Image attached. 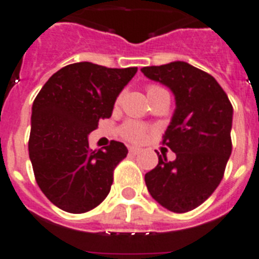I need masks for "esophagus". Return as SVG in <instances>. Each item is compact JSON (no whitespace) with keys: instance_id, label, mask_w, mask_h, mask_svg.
Wrapping results in <instances>:
<instances>
[{"instance_id":"obj_1","label":"esophagus","mask_w":259,"mask_h":259,"mask_svg":"<svg viewBox=\"0 0 259 259\" xmlns=\"http://www.w3.org/2000/svg\"><path fill=\"white\" fill-rule=\"evenodd\" d=\"M129 153L132 155H137V154L141 153V149H138V147H129Z\"/></svg>"}]
</instances>
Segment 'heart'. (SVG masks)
<instances>
[{
    "label": "heart",
    "instance_id": "1",
    "mask_svg": "<svg viewBox=\"0 0 259 259\" xmlns=\"http://www.w3.org/2000/svg\"><path fill=\"white\" fill-rule=\"evenodd\" d=\"M146 93L147 96H149V100H151L153 97L160 95V93H166V91L159 85H149L146 88ZM121 100H122V96L119 95L116 100V105H118V104L121 103ZM121 136H122L125 140L130 141V142H142L147 136V127L138 122H127L121 127Z\"/></svg>",
    "mask_w": 259,
    "mask_h": 259
}]
</instances>
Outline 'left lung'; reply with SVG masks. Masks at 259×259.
<instances>
[{
    "instance_id": "obj_1",
    "label": "left lung",
    "mask_w": 259,
    "mask_h": 259,
    "mask_svg": "<svg viewBox=\"0 0 259 259\" xmlns=\"http://www.w3.org/2000/svg\"><path fill=\"white\" fill-rule=\"evenodd\" d=\"M150 80L168 87L175 112L163 145L177 158L159 155L145 175L147 190L166 209L184 213L203 204L220 184L232 153L233 106L213 76L186 62L141 68Z\"/></svg>"
}]
</instances>
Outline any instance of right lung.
<instances>
[{"label": "right lung", "instance_id": "obj_1", "mask_svg": "<svg viewBox=\"0 0 259 259\" xmlns=\"http://www.w3.org/2000/svg\"><path fill=\"white\" fill-rule=\"evenodd\" d=\"M137 67L106 68L89 62L63 67L47 80L31 109L29 155L39 188L69 213H84L108 196L113 171L127 155L122 142L89 149L88 136L109 118Z\"/></svg>", "mask_w": 259, "mask_h": 259}]
</instances>
